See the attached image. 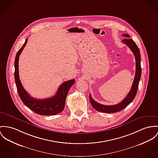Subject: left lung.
I'll return each instance as SVG.
<instances>
[{
    "label": "left lung",
    "instance_id": "1",
    "mask_svg": "<svg viewBox=\"0 0 158 158\" xmlns=\"http://www.w3.org/2000/svg\"><path fill=\"white\" fill-rule=\"evenodd\" d=\"M123 36L129 38L130 35L127 34H123ZM122 41L126 44L132 52L134 53V56L136 61V72L135 76L134 77V82L129 93L127 94V96L122 100L121 102L117 105H104L100 104L96 102L91 97V95L89 94V101L93 107V108L97 110V111L105 112V113H114L118 111H120L127 107L133 100L136 96L139 82L141 79V58H140V52L136 44L134 41L132 39L126 38L122 40Z\"/></svg>",
    "mask_w": 158,
    "mask_h": 158
}]
</instances>
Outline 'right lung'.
I'll return each instance as SVG.
<instances>
[{"mask_svg":"<svg viewBox=\"0 0 158 158\" xmlns=\"http://www.w3.org/2000/svg\"><path fill=\"white\" fill-rule=\"evenodd\" d=\"M27 41L26 40L24 44L17 53L14 67V77L17 89L20 99L24 105L37 114L41 115H53L59 114L65 107V99L71 86L74 84L75 81L72 79L62 83L55 96L46 99H36L31 97L24 89L19 79V56L24 49Z\"/></svg>","mask_w":158,"mask_h":158,"instance_id":"add662e5","label":"right lung"}]
</instances>
